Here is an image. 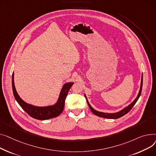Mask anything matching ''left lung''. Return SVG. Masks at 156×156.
<instances>
[{"label":"left lung","mask_w":156,"mask_h":156,"mask_svg":"<svg viewBox=\"0 0 156 156\" xmlns=\"http://www.w3.org/2000/svg\"><path fill=\"white\" fill-rule=\"evenodd\" d=\"M142 84H143V76L142 75L141 85H140V90H139V94H138V96H137V97L136 98V99L133 101L130 105H129L127 107L123 109H122V110H121L120 112L115 113H106L99 112H98V111L95 110V109H94L92 107H91V106H90V104L89 103L88 101H87V98H86V96L85 94H84V96H85V98H86L87 103V105H88V106H89L90 109L91 110V112H92L95 115H96V116H99V117L105 118H109V119H117V118H120V117L124 116L125 115H126V113H129V112L131 110V109L133 107V106H134L135 104L136 103L137 100L139 99V97H140V94H141L142 89Z\"/></svg>","instance_id":"left-lung-1"}]
</instances>
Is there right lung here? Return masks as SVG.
<instances>
[{
	"instance_id": "1",
	"label": "right lung",
	"mask_w": 156,
	"mask_h": 156,
	"mask_svg": "<svg viewBox=\"0 0 156 156\" xmlns=\"http://www.w3.org/2000/svg\"><path fill=\"white\" fill-rule=\"evenodd\" d=\"M73 84H74V82H69V83H66L63 85L60 92L58 101L56 104H55L53 106L39 107L26 103L20 97V96L18 95L17 93L14 86V73L12 76V86L13 94L17 102L19 103L21 107L30 116L40 120H48V119L57 117L62 113L63 110L64 105H65V100L66 99L67 95Z\"/></svg>"
}]
</instances>
